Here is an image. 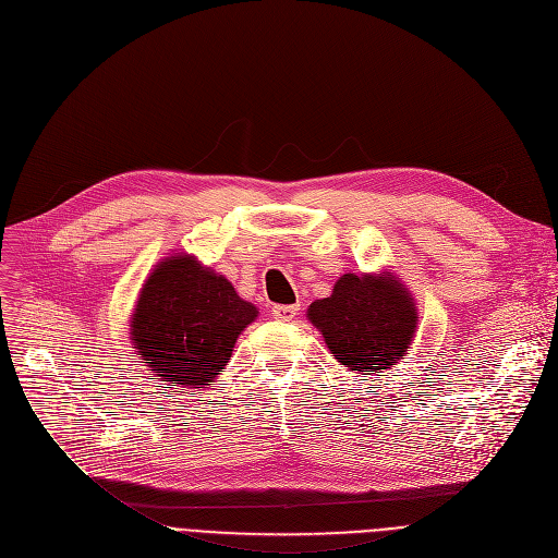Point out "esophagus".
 I'll list each match as a JSON object with an SVG mask.
<instances>
[{
  "mask_svg": "<svg viewBox=\"0 0 558 558\" xmlns=\"http://www.w3.org/2000/svg\"><path fill=\"white\" fill-rule=\"evenodd\" d=\"M301 305H274L271 307V316L278 320H291L299 314Z\"/></svg>",
  "mask_w": 558,
  "mask_h": 558,
  "instance_id": "obj_1",
  "label": "esophagus"
}]
</instances>
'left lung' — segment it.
<instances>
[{
	"instance_id": "8db88e82",
	"label": "left lung",
	"mask_w": 558,
	"mask_h": 558,
	"mask_svg": "<svg viewBox=\"0 0 558 558\" xmlns=\"http://www.w3.org/2000/svg\"><path fill=\"white\" fill-rule=\"evenodd\" d=\"M307 318L337 362L353 373L375 375L404 360L416 337L418 307L407 284L383 269L343 274L328 299L307 307Z\"/></svg>"
}]
</instances>
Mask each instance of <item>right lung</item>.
Segmentation results:
<instances>
[{"label":"right lung","mask_w":558,"mask_h":558,"mask_svg":"<svg viewBox=\"0 0 558 558\" xmlns=\"http://www.w3.org/2000/svg\"><path fill=\"white\" fill-rule=\"evenodd\" d=\"M257 314L226 276L190 253H171L140 289L129 320L131 345L165 389H205Z\"/></svg>","instance_id":"right-lung-1"}]
</instances>
